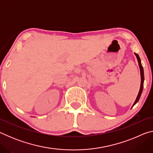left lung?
<instances>
[{
    "mask_svg": "<svg viewBox=\"0 0 153 153\" xmlns=\"http://www.w3.org/2000/svg\"><path fill=\"white\" fill-rule=\"evenodd\" d=\"M135 54V55L136 56L137 59H138V65H139V67H140V76H141V84H140V91L138 92V97L136 98V100H135V102L134 103V105H136L137 102H138V100L140 99V96L142 94V90H143V86H144V69H143V67H142V64H141V61H140V59L139 57V55L138 54L136 53H134Z\"/></svg>",
    "mask_w": 153,
    "mask_h": 153,
    "instance_id": "obj_1",
    "label": "left lung"
}]
</instances>
